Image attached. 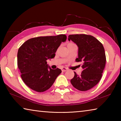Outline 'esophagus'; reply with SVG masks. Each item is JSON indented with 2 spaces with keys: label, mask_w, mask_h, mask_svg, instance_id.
<instances>
[{
  "label": "esophagus",
  "mask_w": 121,
  "mask_h": 121,
  "mask_svg": "<svg viewBox=\"0 0 121 121\" xmlns=\"http://www.w3.org/2000/svg\"><path fill=\"white\" fill-rule=\"evenodd\" d=\"M68 69H67L66 68H65V67H63V68L61 69V70H62V72H65V71H66Z\"/></svg>",
  "instance_id": "34e87169"
}]
</instances>
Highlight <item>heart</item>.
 Segmentation results:
<instances>
[{"instance_id": "b5f03b06", "label": "heart", "mask_w": 121, "mask_h": 121, "mask_svg": "<svg viewBox=\"0 0 121 121\" xmlns=\"http://www.w3.org/2000/svg\"><path fill=\"white\" fill-rule=\"evenodd\" d=\"M73 44V43H69L68 44H68Z\"/></svg>"}]
</instances>
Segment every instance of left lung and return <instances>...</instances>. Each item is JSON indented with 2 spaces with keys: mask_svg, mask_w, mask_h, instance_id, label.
I'll return each instance as SVG.
<instances>
[{
  "mask_svg": "<svg viewBox=\"0 0 121 121\" xmlns=\"http://www.w3.org/2000/svg\"><path fill=\"white\" fill-rule=\"evenodd\" d=\"M68 40L78 47V57L76 61L83 62L81 75L74 72L70 82L79 91H87L97 85L102 77L106 61L105 49L97 39L89 35H70Z\"/></svg>",
  "mask_w": 121,
  "mask_h": 121,
  "instance_id": "obj_1",
  "label": "left lung"
}]
</instances>
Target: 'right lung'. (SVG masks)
Returning a JSON list of instances; mask_svg holds the SVG:
<instances>
[{
    "label": "right lung",
    "mask_w": 121,
    "mask_h": 121,
    "mask_svg": "<svg viewBox=\"0 0 121 121\" xmlns=\"http://www.w3.org/2000/svg\"><path fill=\"white\" fill-rule=\"evenodd\" d=\"M66 39V35L62 34L40 36L29 39L20 47L17 66L22 80L29 87L43 92L51 87L61 70L52 69L46 60L54 58L61 42Z\"/></svg>",
    "instance_id": "right-lung-1"
}]
</instances>
